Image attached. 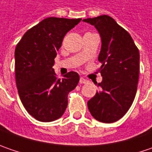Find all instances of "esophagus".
Returning <instances> with one entry per match:
<instances>
[{"label": "esophagus", "mask_w": 152, "mask_h": 152, "mask_svg": "<svg viewBox=\"0 0 152 152\" xmlns=\"http://www.w3.org/2000/svg\"><path fill=\"white\" fill-rule=\"evenodd\" d=\"M79 83H80V84H86V83H88V80L84 79V78H80V79H79Z\"/></svg>", "instance_id": "obj_1"}]
</instances>
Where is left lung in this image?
<instances>
[{"label": "left lung", "instance_id": "1", "mask_svg": "<svg viewBox=\"0 0 152 152\" xmlns=\"http://www.w3.org/2000/svg\"><path fill=\"white\" fill-rule=\"evenodd\" d=\"M83 22L94 25L102 39L98 61L102 81L96 83L100 91L88 102V108L98 121L114 123L125 115L136 95L140 52L130 34L110 16Z\"/></svg>", "mask_w": 152, "mask_h": 152}]
</instances>
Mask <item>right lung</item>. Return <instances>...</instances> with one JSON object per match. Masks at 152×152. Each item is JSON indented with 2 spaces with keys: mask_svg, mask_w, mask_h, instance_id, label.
<instances>
[{
  "mask_svg": "<svg viewBox=\"0 0 152 152\" xmlns=\"http://www.w3.org/2000/svg\"><path fill=\"white\" fill-rule=\"evenodd\" d=\"M81 18H47L28 29L15 49V78L23 107L40 122L63 115L67 95L79 81L76 72L57 79L52 66L64 36Z\"/></svg>",
  "mask_w": 152,
  "mask_h": 152,
  "instance_id": "1",
  "label": "right lung"
}]
</instances>
